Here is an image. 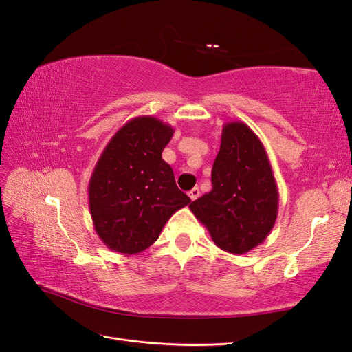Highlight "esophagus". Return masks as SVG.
Wrapping results in <instances>:
<instances>
[{"label":"esophagus","mask_w":352,"mask_h":352,"mask_svg":"<svg viewBox=\"0 0 352 352\" xmlns=\"http://www.w3.org/2000/svg\"><path fill=\"white\" fill-rule=\"evenodd\" d=\"M199 195H201V192H199L198 187H193V189L189 192V198H190L192 201H195V199L199 198Z\"/></svg>","instance_id":"34e87169"}]
</instances>
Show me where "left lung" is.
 Instances as JSON below:
<instances>
[{"mask_svg": "<svg viewBox=\"0 0 352 352\" xmlns=\"http://www.w3.org/2000/svg\"><path fill=\"white\" fill-rule=\"evenodd\" d=\"M211 184L189 208L216 246L234 255L259 246L276 223L279 190L264 145L246 122L223 124Z\"/></svg>", "mask_w": 352, "mask_h": 352, "instance_id": "1", "label": "left lung"}]
</instances>
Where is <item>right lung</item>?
I'll return each mask as SVG.
<instances>
[{
    "label": "right lung",
    "instance_id": "add662e5",
    "mask_svg": "<svg viewBox=\"0 0 352 352\" xmlns=\"http://www.w3.org/2000/svg\"><path fill=\"white\" fill-rule=\"evenodd\" d=\"M174 127L142 116L129 120L104 146L88 183L89 213L111 250L135 255L150 248L190 198L178 189L162 151Z\"/></svg>",
    "mask_w": 352,
    "mask_h": 352
}]
</instances>
